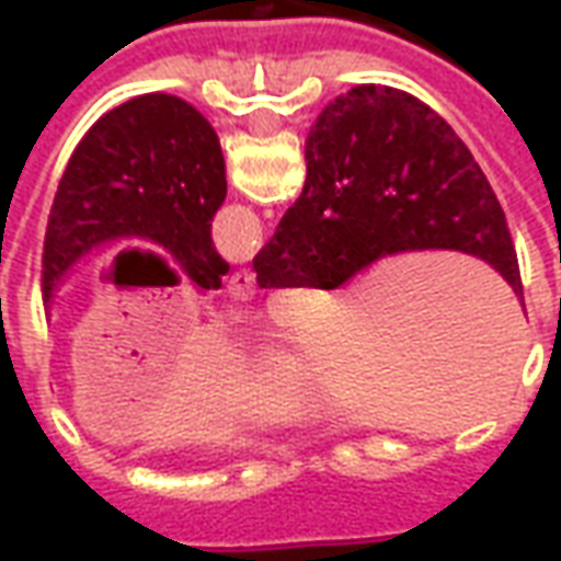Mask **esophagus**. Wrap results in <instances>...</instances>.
<instances>
[{
    "label": "esophagus",
    "mask_w": 561,
    "mask_h": 561,
    "mask_svg": "<svg viewBox=\"0 0 561 561\" xmlns=\"http://www.w3.org/2000/svg\"><path fill=\"white\" fill-rule=\"evenodd\" d=\"M228 291H231V297H237V300H252V297H255V273L245 267L231 273Z\"/></svg>",
    "instance_id": "1"
}]
</instances>
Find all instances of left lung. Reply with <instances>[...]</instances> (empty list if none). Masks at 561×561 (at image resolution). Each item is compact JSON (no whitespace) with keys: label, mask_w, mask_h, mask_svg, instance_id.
Here are the masks:
<instances>
[{"label":"left lung","mask_w":561,"mask_h":561,"mask_svg":"<svg viewBox=\"0 0 561 561\" xmlns=\"http://www.w3.org/2000/svg\"><path fill=\"white\" fill-rule=\"evenodd\" d=\"M228 192L225 159L204 114L168 92L128 99L71 152L44 233V306L102 245L164 249L197 291H216L228 261L209 228Z\"/></svg>","instance_id":"1"}]
</instances>
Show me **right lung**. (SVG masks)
Listing matches in <instances>:
<instances>
[{"mask_svg":"<svg viewBox=\"0 0 561 561\" xmlns=\"http://www.w3.org/2000/svg\"><path fill=\"white\" fill-rule=\"evenodd\" d=\"M481 257L523 297L505 213L469 147L430 104L360 83L318 114L306 183L252 267L261 288H342L402 252Z\"/></svg>","mask_w":561,"mask_h":561,"instance_id":"obj_1","label":"right lung"}]
</instances>
